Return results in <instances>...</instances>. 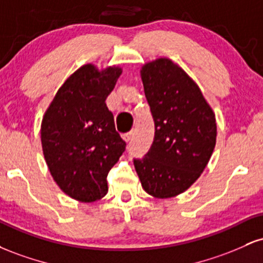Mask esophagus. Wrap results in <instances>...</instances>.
<instances>
[{"instance_id":"34e87169","label":"esophagus","mask_w":263,"mask_h":263,"mask_svg":"<svg viewBox=\"0 0 263 263\" xmlns=\"http://www.w3.org/2000/svg\"><path fill=\"white\" fill-rule=\"evenodd\" d=\"M131 132H127V134H123L122 135V138H123V140H125L126 142H128L129 140H131Z\"/></svg>"}]
</instances>
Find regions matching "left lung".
Segmentation results:
<instances>
[{"label": "left lung", "instance_id": "8db88e82", "mask_svg": "<svg viewBox=\"0 0 263 263\" xmlns=\"http://www.w3.org/2000/svg\"><path fill=\"white\" fill-rule=\"evenodd\" d=\"M141 79L156 135L143 159H135L142 188L157 199L188 190L208 165L216 143L215 114L198 84L170 58L142 65Z\"/></svg>", "mask_w": 263, "mask_h": 263}]
</instances>
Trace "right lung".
Instances as JSON below:
<instances>
[{
    "instance_id": "add662e5",
    "label": "right lung",
    "mask_w": 263,
    "mask_h": 263,
    "mask_svg": "<svg viewBox=\"0 0 263 263\" xmlns=\"http://www.w3.org/2000/svg\"><path fill=\"white\" fill-rule=\"evenodd\" d=\"M121 74L119 65L80 66L59 87L42 119V149L50 176L81 203L107 194V173L125 151L105 102Z\"/></svg>"
}]
</instances>
